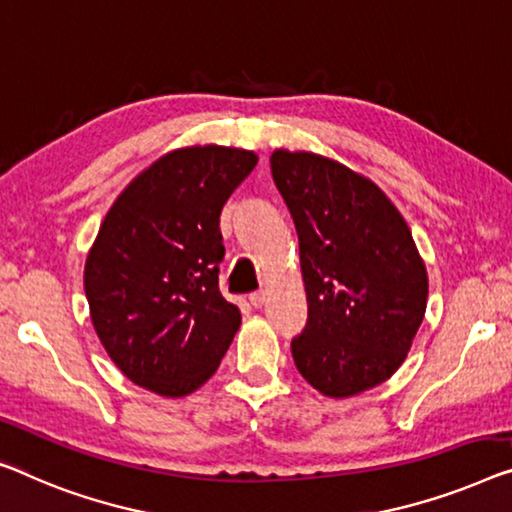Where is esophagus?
<instances>
[{
	"instance_id": "34e87169",
	"label": "esophagus",
	"mask_w": 512,
	"mask_h": 512,
	"mask_svg": "<svg viewBox=\"0 0 512 512\" xmlns=\"http://www.w3.org/2000/svg\"><path fill=\"white\" fill-rule=\"evenodd\" d=\"M264 303H266V292H262V289L250 294V305H253V308H262Z\"/></svg>"
}]
</instances>
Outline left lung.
<instances>
[{"instance_id": "obj_1", "label": "left lung", "mask_w": 512, "mask_h": 512, "mask_svg": "<svg viewBox=\"0 0 512 512\" xmlns=\"http://www.w3.org/2000/svg\"><path fill=\"white\" fill-rule=\"evenodd\" d=\"M271 174L308 294L296 368L329 398L368 391L400 368L425 315L427 273L409 227L375 183L331 158L278 149Z\"/></svg>"}]
</instances>
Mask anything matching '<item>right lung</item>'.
I'll list each match as a JSON object with an SVG mask.
<instances>
[{
    "mask_svg": "<svg viewBox=\"0 0 512 512\" xmlns=\"http://www.w3.org/2000/svg\"><path fill=\"white\" fill-rule=\"evenodd\" d=\"M255 165L246 149H177L128 183L105 216L85 292L105 352L137 386L193 393L232 345L241 315L218 287L220 211Z\"/></svg>",
    "mask_w": 512,
    "mask_h": 512,
    "instance_id": "add662e5",
    "label": "right lung"
}]
</instances>
